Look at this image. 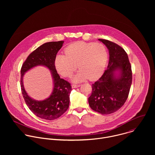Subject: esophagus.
<instances>
[{
  "mask_svg": "<svg viewBox=\"0 0 155 155\" xmlns=\"http://www.w3.org/2000/svg\"><path fill=\"white\" fill-rule=\"evenodd\" d=\"M81 85L80 84H73L72 85V88H77V87H80Z\"/></svg>",
  "mask_w": 155,
  "mask_h": 155,
  "instance_id": "esophagus-1",
  "label": "esophagus"
}]
</instances>
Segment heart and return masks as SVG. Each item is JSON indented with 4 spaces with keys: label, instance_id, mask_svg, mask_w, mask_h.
I'll list each match as a JSON object with an SVG mask.
<instances>
[{
    "label": "heart",
    "instance_id": "b5f03b06",
    "mask_svg": "<svg viewBox=\"0 0 155 155\" xmlns=\"http://www.w3.org/2000/svg\"><path fill=\"white\" fill-rule=\"evenodd\" d=\"M64 52L65 55L59 54L55 57V68L62 76L68 77L78 66L80 69L72 77L73 82H81L88 78L95 80L104 72L108 53L102 43L77 41L66 47Z\"/></svg>",
    "mask_w": 155,
    "mask_h": 155
}]
</instances>
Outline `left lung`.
Instances as JSON below:
<instances>
[{
    "instance_id": "left-lung-1",
    "label": "left lung",
    "mask_w": 155,
    "mask_h": 155,
    "mask_svg": "<svg viewBox=\"0 0 155 155\" xmlns=\"http://www.w3.org/2000/svg\"><path fill=\"white\" fill-rule=\"evenodd\" d=\"M108 50L109 61L102 76L92 84L90 107L102 115L114 113L127 99L132 83L131 66L126 51L117 44L98 39Z\"/></svg>"
}]
</instances>
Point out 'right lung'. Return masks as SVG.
<instances>
[{"label": "right lung", "mask_w": 155, "mask_h": 155, "mask_svg": "<svg viewBox=\"0 0 155 155\" xmlns=\"http://www.w3.org/2000/svg\"><path fill=\"white\" fill-rule=\"evenodd\" d=\"M64 41H50L43 44L31 53L21 70V87L22 94L31 111L37 117L47 120H53L60 117L69 108L71 84L60 78L55 66L54 59L62 48ZM43 66L50 71L54 87L52 94L45 100L37 101L30 97L25 90L23 77L25 74L37 66Z\"/></svg>", "instance_id": "right-lung-1"}]
</instances>
